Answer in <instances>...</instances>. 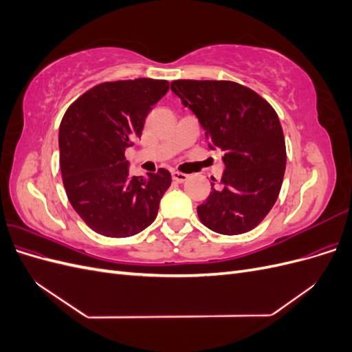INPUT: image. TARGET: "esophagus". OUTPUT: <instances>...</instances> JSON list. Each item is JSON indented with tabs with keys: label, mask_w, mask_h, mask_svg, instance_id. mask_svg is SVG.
<instances>
[{
	"label": "esophagus",
	"mask_w": 352,
	"mask_h": 352,
	"mask_svg": "<svg viewBox=\"0 0 352 352\" xmlns=\"http://www.w3.org/2000/svg\"><path fill=\"white\" fill-rule=\"evenodd\" d=\"M172 177H173V180H176V182L182 184V182H185V180L188 179V175L179 173V172H172Z\"/></svg>",
	"instance_id": "1"
}]
</instances>
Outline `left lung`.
I'll return each instance as SVG.
<instances>
[{
  "label": "left lung",
  "instance_id": "1",
  "mask_svg": "<svg viewBox=\"0 0 352 352\" xmlns=\"http://www.w3.org/2000/svg\"><path fill=\"white\" fill-rule=\"evenodd\" d=\"M170 89L192 111L210 148L225 155L220 184L198 206L202 225L221 235L254 229L279 197L286 148L279 117L257 92L230 80H175Z\"/></svg>",
  "mask_w": 352,
  "mask_h": 352
}]
</instances>
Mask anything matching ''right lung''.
<instances>
[{
  "label": "right lung",
  "mask_w": 352,
  "mask_h": 352,
  "mask_svg": "<svg viewBox=\"0 0 352 352\" xmlns=\"http://www.w3.org/2000/svg\"><path fill=\"white\" fill-rule=\"evenodd\" d=\"M167 91V80L104 82L85 92L63 117V184L74 211L100 235L132 236L157 217L172 176L166 168L131 176L124 151L142 135L148 113Z\"/></svg>",
  "instance_id": "add662e5"
}]
</instances>
